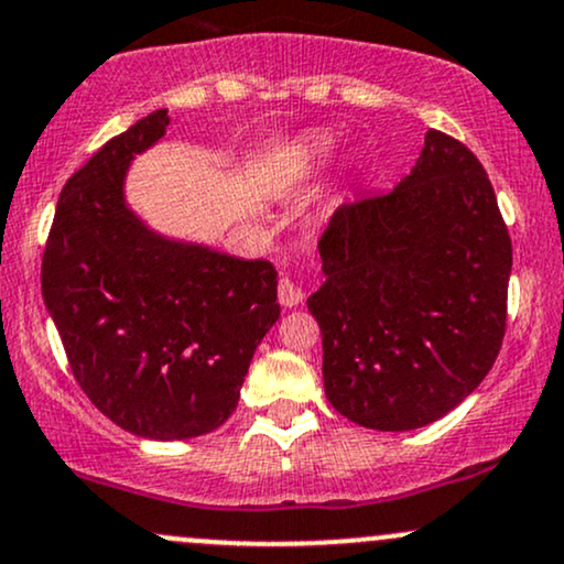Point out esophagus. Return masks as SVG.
Segmentation results:
<instances>
[{
	"label": "esophagus",
	"instance_id": "esophagus-1",
	"mask_svg": "<svg viewBox=\"0 0 564 564\" xmlns=\"http://www.w3.org/2000/svg\"><path fill=\"white\" fill-rule=\"evenodd\" d=\"M302 300H304L302 286H296L291 278H281V283H278V302H281L283 307H296Z\"/></svg>",
	"mask_w": 564,
	"mask_h": 564
}]
</instances>
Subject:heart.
Listing matches in <instances>:
<instances>
[{"label":"heart","instance_id":"b5f03b06","mask_svg":"<svg viewBox=\"0 0 564 564\" xmlns=\"http://www.w3.org/2000/svg\"><path fill=\"white\" fill-rule=\"evenodd\" d=\"M334 148V138L332 134H323V132H313V134H304L296 145V153L304 164H321V161L328 159Z\"/></svg>","mask_w":564,"mask_h":564}]
</instances>
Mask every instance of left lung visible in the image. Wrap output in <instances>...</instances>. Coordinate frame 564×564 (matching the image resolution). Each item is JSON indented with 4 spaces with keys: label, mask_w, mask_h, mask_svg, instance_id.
I'll list each match as a JSON object with an SVG mask.
<instances>
[{
    "label": "left lung",
    "mask_w": 564,
    "mask_h": 564,
    "mask_svg": "<svg viewBox=\"0 0 564 564\" xmlns=\"http://www.w3.org/2000/svg\"><path fill=\"white\" fill-rule=\"evenodd\" d=\"M318 249L326 281L307 307L341 416L419 430L488 377L507 332L511 238L464 142L430 129L411 174L341 204Z\"/></svg>",
    "instance_id": "8db88e82"
}]
</instances>
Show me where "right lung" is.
Masks as SVG:
<instances>
[{
    "mask_svg": "<svg viewBox=\"0 0 564 564\" xmlns=\"http://www.w3.org/2000/svg\"><path fill=\"white\" fill-rule=\"evenodd\" d=\"M166 127V108L148 113L70 174L44 246L42 296L97 411L138 437L187 440L236 411L281 304L268 260L172 241L127 206V166Z\"/></svg>",
    "mask_w": 564,
    "mask_h": 564,
    "instance_id": "obj_1",
    "label": "right lung"
}]
</instances>
